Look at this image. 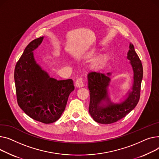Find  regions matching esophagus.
Here are the masks:
<instances>
[{
  "label": "esophagus",
  "instance_id": "1",
  "mask_svg": "<svg viewBox=\"0 0 159 159\" xmlns=\"http://www.w3.org/2000/svg\"><path fill=\"white\" fill-rule=\"evenodd\" d=\"M84 86V82L82 78H78L76 81V87L78 88L83 87Z\"/></svg>",
  "mask_w": 159,
  "mask_h": 159
}]
</instances>
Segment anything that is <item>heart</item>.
Listing matches in <instances>:
<instances>
[{
    "label": "heart",
    "instance_id": "heart-1",
    "mask_svg": "<svg viewBox=\"0 0 159 159\" xmlns=\"http://www.w3.org/2000/svg\"><path fill=\"white\" fill-rule=\"evenodd\" d=\"M97 54H98L97 51L93 50L87 53L86 57L88 58H92L93 57H94ZM108 61V57L107 56H102V57L99 58L96 61H95L92 63L91 68L96 70H99L105 66V65L107 63Z\"/></svg>",
    "mask_w": 159,
    "mask_h": 159
}]
</instances>
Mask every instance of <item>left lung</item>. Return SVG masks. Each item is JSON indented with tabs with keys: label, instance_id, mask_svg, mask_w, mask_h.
Masks as SVG:
<instances>
[{
	"label": "left lung",
	"instance_id": "8db88e82",
	"mask_svg": "<svg viewBox=\"0 0 159 159\" xmlns=\"http://www.w3.org/2000/svg\"><path fill=\"white\" fill-rule=\"evenodd\" d=\"M127 59L129 60L134 71L133 83L129 90L119 103L111 101L108 87L111 81V73L92 72L88 76V88L90 91L89 113L96 122L111 124L125 117L137 105L140 98L141 85L143 76V65L133 44L129 43Z\"/></svg>",
	"mask_w": 159,
	"mask_h": 159
}]
</instances>
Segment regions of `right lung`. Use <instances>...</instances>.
<instances>
[{
  "mask_svg": "<svg viewBox=\"0 0 159 159\" xmlns=\"http://www.w3.org/2000/svg\"><path fill=\"white\" fill-rule=\"evenodd\" d=\"M43 40L40 37L28 44L16 64L14 78L18 106L32 119L50 124L61 117L74 86L71 79L50 77L36 63L33 51Z\"/></svg>",
  "mask_w": 159,
  "mask_h": 159,
  "instance_id": "1",
  "label": "right lung"
}]
</instances>
